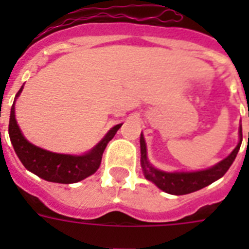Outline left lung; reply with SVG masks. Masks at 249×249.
<instances>
[{
	"label": "left lung",
	"mask_w": 249,
	"mask_h": 249,
	"mask_svg": "<svg viewBox=\"0 0 249 249\" xmlns=\"http://www.w3.org/2000/svg\"><path fill=\"white\" fill-rule=\"evenodd\" d=\"M239 143L234 148V151L230 155L216 164L212 168L199 172H179V173H168L154 168L150 164L147 159V151H146V142H144L143 136L141 134V166L143 170L144 177L148 181L154 182L160 190H163L165 193L172 194V195H185V194L194 193L197 190L204 189L205 186L211 185L217 179H220L229 168L231 166L232 161L235 160L238 151H239L240 144H242V125L239 128Z\"/></svg>",
	"instance_id": "8db88e82"
}]
</instances>
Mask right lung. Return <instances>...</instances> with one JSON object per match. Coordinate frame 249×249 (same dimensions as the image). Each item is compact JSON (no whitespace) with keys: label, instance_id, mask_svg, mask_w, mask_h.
<instances>
[{"label":"right lung","instance_id":"obj_1","mask_svg":"<svg viewBox=\"0 0 249 249\" xmlns=\"http://www.w3.org/2000/svg\"><path fill=\"white\" fill-rule=\"evenodd\" d=\"M21 90L23 86L18 91L17 97L21 93ZM121 125L123 124L115 125L111 128L105 138L85 155L55 154L37 147L25 140L15 119V107L13 103L10 112L9 136L18 158L29 172H32L45 181L56 183H76L97 172L101 165L102 155L106 146L115 137Z\"/></svg>","mask_w":249,"mask_h":249}]
</instances>
